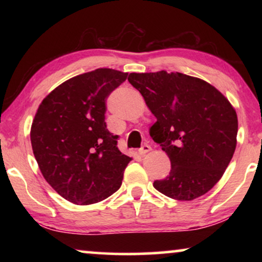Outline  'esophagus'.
<instances>
[{
    "label": "esophagus",
    "mask_w": 262,
    "mask_h": 262,
    "mask_svg": "<svg viewBox=\"0 0 262 262\" xmlns=\"http://www.w3.org/2000/svg\"><path fill=\"white\" fill-rule=\"evenodd\" d=\"M150 150H151V146L148 145V144H144L141 149L138 150V152H139V155L143 156V155H145V154H148Z\"/></svg>",
    "instance_id": "esophagus-1"
}]
</instances>
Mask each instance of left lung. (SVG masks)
<instances>
[{"mask_svg":"<svg viewBox=\"0 0 262 262\" xmlns=\"http://www.w3.org/2000/svg\"><path fill=\"white\" fill-rule=\"evenodd\" d=\"M127 80L156 117L150 136L170 159L169 175L154 181V187L185 202L205 194L235 152L234 107L213 85L181 73H132Z\"/></svg>","mask_w":262,"mask_h":262,"instance_id":"1","label":"left lung"}]
</instances>
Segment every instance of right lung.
<instances>
[{
	"label": "right lung",
	"instance_id": "right-lung-1",
	"mask_svg": "<svg viewBox=\"0 0 262 262\" xmlns=\"http://www.w3.org/2000/svg\"><path fill=\"white\" fill-rule=\"evenodd\" d=\"M127 74L101 68L75 76L42 100L31 127L32 149L50 186L68 202L89 205L120 188L131 157L107 130L106 98Z\"/></svg>",
	"mask_w": 262,
	"mask_h": 262
}]
</instances>
